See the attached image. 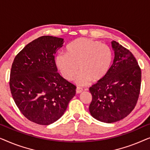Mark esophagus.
Masks as SVG:
<instances>
[{"label": "esophagus", "instance_id": "34e87169", "mask_svg": "<svg viewBox=\"0 0 150 150\" xmlns=\"http://www.w3.org/2000/svg\"><path fill=\"white\" fill-rule=\"evenodd\" d=\"M82 91H83V89H82V88L76 87V93H81Z\"/></svg>", "mask_w": 150, "mask_h": 150}]
</instances>
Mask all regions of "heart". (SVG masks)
Listing matches in <instances>:
<instances>
[{
	"mask_svg": "<svg viewBox=\"0 0 150 150\" xmlns=\"http://www.w3.org/2000/svg\"><path fill=\"white\" fill-rule=\"evenodd\" d=\"M113 60L111 49L106 44L89 38H80L66 47L65 54L59 53L55 58L57 69L65 80L76 79L79 85L96 82L107 74ZM79 68H77V67Z\"/></svg>",
	"mask_w": 150,
	"mask_h": 150,
	"instance_id": "heart-1",
	"label": "heart"
}]
</instances>
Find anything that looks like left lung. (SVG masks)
<instances>
[{
    "label": "left lung",
    "mask_w": 150,
    "mask_h": 150,
    "mask_svg": "<svg viewBox=\"0 0 150 150\" xmlns=\"http://www.w3.org/2000/svg\"><path fill=\"white\" fill-rule=\"evenodd\" d=\"M115 58L107 74L89 88L91 116L113 123L128 116L136 106L141 89V71L130 50L111 42Z\"/></svg>",
    "instance_id": "left-lung-1"
}]
</instances>
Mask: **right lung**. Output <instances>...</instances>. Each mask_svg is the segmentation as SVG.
<instances>
[{
  "label": "right lung",
  "mask_w": 150,
  "mask_h": 150,
  "mask_svg": "<svg viewBox=\"0 0 150 150\" xmlns=\"http://www.w3.org/2000/svg\"><path fill=\"white\" fill-rule=\"evenodd\" d=\"M63 44V38L42 36L26 45L12 63V97L23 115L35 124L58 120L76 94V87L57 72L54 54Z\"/></svg>",
  "instance_id": "1"
}]
</instances>
